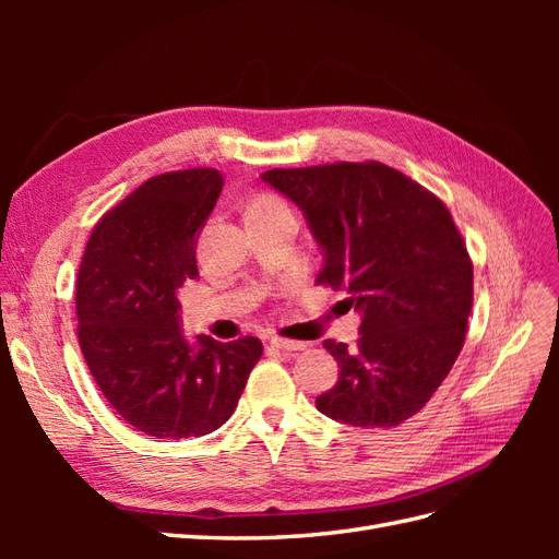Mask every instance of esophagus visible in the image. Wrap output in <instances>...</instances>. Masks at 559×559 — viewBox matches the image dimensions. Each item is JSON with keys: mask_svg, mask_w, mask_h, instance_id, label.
I'll return each instance as SVG.
<instances>
[{"mask_svg": "<svg viewBox=\"0 0 559 559\" xmlns=\"http://www.w3.org/2000/svg\"><path fill=\"white\" fill-rule=\"evenodd\" d=\"M270 343H273L277 349H284V352H302L308 349V343H300V341H289V337H270Z\"/></svg>", "mask_w": 559, "mask_h": 559, "instance_id": "obj_1", "label": "esophagus"}]
</instances>
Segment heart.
<instances>
[{
    "instance_id": "b5f03b06",
    "label": "heart",
    "mask_w": 559,
    "mask_h": 559,
    "mask_svg": "<svg viewBox=\"0 0 559 559\" xmlns=\"http://www.w3.org/2000/svg\"><path fill=\"white\" fill-rule=\"evenodd\" d=\"M257 205H277V200H273V198H261V200H257Z\"/></svg>"
}]
</instances>
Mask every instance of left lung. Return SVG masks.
<instances>
[{
	"label": "left lung",
	"mask_w": 559,
	"mask_h": 559,
	"mask_svg": "<svg viewBox=\"0 0 559 559\" xmlns=\"http://www.w3.org/2000/svg\"><path fill=\"white\" fill-rule=\"evenodd\" d=\"M306 216L324 253L317 277L361 314L359 343L326 341L337 382L317 411L349 427L384 429L425 408L464 345L473 265L448 207L382 163L267 170Z\"/></svg>",
	"instance_id": "left-lung-1"
}]
</instances>
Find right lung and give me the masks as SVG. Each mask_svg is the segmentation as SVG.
<instances>
[{
	"mask_svg": "<svg viewBox=\"0 0 559 559\" xmlns=\"http://www.w3.org/2000/svg\"><path fill=\"white\" fill-rule=\"evenodd\" d=\"M210 167L144 181L95 226L76 280L79 345L99 392L146 436H205L226 425L259 337L183 335L179 289L198 275V235L222 193Z\"/></svg>",
	"mask_w": 559,
	"mask_h": 559,
	"instance_id": "obj_1",
	"label": "right lung"
}]
</instances>
